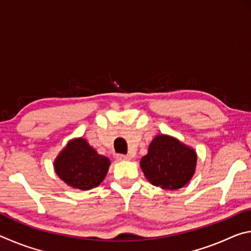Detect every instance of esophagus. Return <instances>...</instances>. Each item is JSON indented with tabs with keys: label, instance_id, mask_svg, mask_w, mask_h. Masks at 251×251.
Masks as SVG:
<instances>
[{
	"label": "esophagus",
	"instance_id": "1",
	"mask_svg": "<svg viewBox=\"0 0 251 251\" xmlns=\"http://www.w3.org/2000/svg\"><path fill=\"white\" fill-rule=\"evenodd\" d=\"M116 159L123 161V160H129L130 159V156L129 155H122V154H118L116 156Z\"/></svg>",
	"mask_w": 251,
	"mask_h": 251
}]
</instances>
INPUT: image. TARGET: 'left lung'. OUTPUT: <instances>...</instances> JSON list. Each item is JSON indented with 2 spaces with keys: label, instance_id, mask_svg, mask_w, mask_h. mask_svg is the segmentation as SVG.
<instances>
[{
  "label": "left lung",
  "instance_id": "obj_1",
  "mask_svg": "<svg viewBox=\"0 0 251 251\" xmlns=\"http://www.w3.org/2000/svg\"><path fill=\"white\" fill-rule=\"evenodd\" d=\"M197 166V152L171 135L159 134L142 157L141 168L151 185L161 189L182 188L192 179Z\"/></svg>",
  "mask_w": 251,
  "mask_h": 251
}]
</instances>
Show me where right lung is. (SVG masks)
<instances>
[{
    "mask_svg": "<svg viewBox=\"0 0 251 251\" xmlns=\"http://www.w3.org/2000/svg\"><path fill=\"white\" fill-rule=\"evenodd\" d=\"M109 166L107 157L100 155L83 137L67 142L54 160L57 176L66 185L79 190H90L100 186Z\"/></svg>",
    "mask_w": 251,
    "mask_h": 251,
    "instance_id": "right-lung-1",
    "label": "right lung"
}]
</instances>
